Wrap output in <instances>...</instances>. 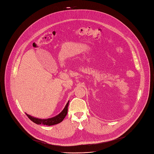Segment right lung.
I'll return each mask as SVG.
<instances>
[{
  "mask_svg": "<svg viewBox=\"0 0 154 154\" xmlns=\"http://www.w3.org/2000/svg\"><path fill=\"white\" fill-rule=\"evenodd\" d=\"M68 104H69V101L67 102L65 108L61 112V113H60L58 115H57L54 117L48 118V119H39V118H34V116H32L27 113H26V115L28 116V117L32 122L36 123L37 125H47V126L54 125H57L58 123H60V122H62L63 121V120L65 118V116L67 114V112H68Z\"/></svg>",
  "mask_w": 154,
  "mask_h": 154,
  "instance_id": "1",
  "label": "right lung"
}]
</instances>
